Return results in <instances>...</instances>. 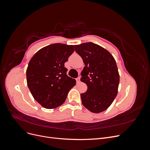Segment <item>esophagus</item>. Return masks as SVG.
Returning <instances> with one entry per match:
<instances>
[{"label": "esophagus", "instance_id": "obj_1", "mask_svg": "<svg viewBox=\"0 0 150 150\" xmlns=\"http://www.w3.org/2000/svg\"><path fill=\"white\" fill-rule=\"evenodd\" d=\"M76 81H77V83H79V81H80V76H79L78 78H76Z\"/></svg>", "mask_w": 150, "mask_h": 150}]
</instances>
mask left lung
I'll list each match as a JSON object with an SVG mask.
<instances>
[{"instance_id": "1", "label": "left lung", "mask_w": 150, "mask_h": 150, "mask_svg": "<svg viewBox=\"0 0 150 150\" xmlns=\"http://www.w3.org/2000/svg\"><path fill=\"white\" fill-rule=\"evenodd\" d=\"M74 47L85 64L81 81L86 84L88 89L81 94L82 103L93 112L105 111L116 98L120 83L115 59L107 50L93 42Z\"/></svg>"}]
</instances>
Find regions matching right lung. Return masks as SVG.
<instances>
[{
	"instance_id": "right-lung-1",
	"label": "right lung",
	"mask_w": 150,
	"mask_h": 150,
	"mask_svg": "<svg viewBox=\"0 0 150 150\" xmlns=\"http://www.w3.org/2000/svg\"><path fill=\"white\" fill-rule=\"evenodd\" d=\"M74 51V46L52 44L40 49L30 60L27 83L35 100L47 109L61 106L76 85L67 75L64 63Z\"/></svg>"
}]
</instances>
